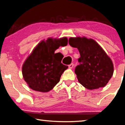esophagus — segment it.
Masks as SVG:
<instances>
[{
    "label": "esophagus",
    "instance_id": "obj_1",
    "mask_svg": "<svg viewBox=\"0 0 125 125\" xmlns=\"http://www.w3.org/2000/svg\"><path fill=\"white\" fill-rule=\"evenodd\" d=\"M73 67H74V64H73V63H71V64H70L68 65L69 68H70V69L73 68Z\"/></svg>",
    "mask_w": 125,
    "mask_h": 125
}]
</instances>
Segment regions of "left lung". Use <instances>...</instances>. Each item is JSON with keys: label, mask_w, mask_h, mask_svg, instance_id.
Returning a JSON list of instances; mask_svg holds the SVG:
<instances>
[{"label": "left lung", "mask_w": 125, "mask_h": 125, "mask_svg": "<svg viewBox=\"0 0 125 125\" xmlns=\"http://www.w3.org/2000/svg\"><path fill=\"white\" fill-rule=\"evenodd\" d=\"M69 44L77 48L80 57L79 65L75 68L78 81L89 90L104 87L114 73V65L110 58L101 46L92 39L71 37Z\"/></svg>", "instance_id": "obj_1"}]
</instances>
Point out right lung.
Here are the masks:
<instances>
[{
    "instance_id": "right-lung-1",
    "label": "right lung",
    "mask_w": 125,
    "mask_h": 125,
    "mask_svg": "<svg viewBox=\"0 0 125 125\" xmlns=\"http://www.w3.org/2000/svg\"><path fill=\"white\" fill-rule=\"evenodd\" d=\"M67 37L48 38L38 44L25 61L22 68L23 78L32 90L46 93L52 90L68 67L61 63L63 55L54 51L60 46L67 45Z\"/></svg>"
}]
</instances>
